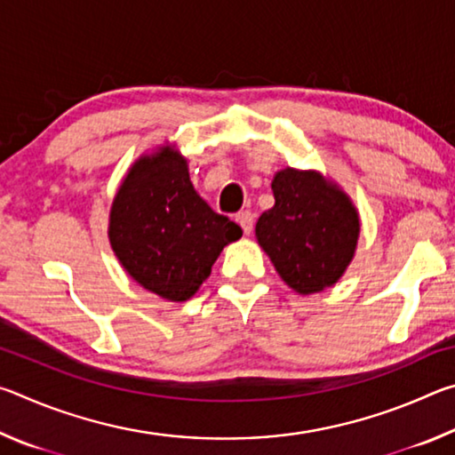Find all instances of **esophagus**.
Returning <instances> with one entry per match:
<instances>
[{
    "label": "esophagus",
    "instance_id": "1",
    "mask_svg": "<svg viewBox=\"0 0 455 455\" xmlns=\"http://www.w3.org/2000/svg\"><path fill=\"white\" fill-rule=\"evenodd\" d=\"M235 220L238 222V225H241L244 235H251V233H252V225H255V219H252V212H249V211L238 212Z\"/></svg>",
    "mask_w": 455,
    "mask_h": 455
}]
</instances>
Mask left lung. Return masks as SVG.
Instances as JSON below:
<instances>
[{
	"label": "left lung",
	"instance_id": "1",
	"mask_svg": "<svg viewBox=\"0 0 455 455\" xmlns=\"http://www.w3.org/2000/svg\"><path fill=\"white\" fill-rule=\"evenodd\" d=\"M271 188L275 206L260 214L255 233L276 273L303 295L335 284L357 246L355 206L317 172L284 168Z\"/></svg>",
	"mask_w": 455,
	"mask_h": 455
}]
</instances>
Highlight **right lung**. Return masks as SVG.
<instances>
[{"label":"right lung","instance_id":"obj_1","mask_svg":"<svg viewBox=\"0 0 455 455\" xmlns=\"http://www.w3.org/2000/svg\"><path fill=\"white\" fill-rule=\"evenodd\" d=\"M108 236L134 281L168 301H187L243 230L196 195L187 160L163 148L138 160L122 182Z\"/></svg>","mask_w":455,"mask_h":455}]
</instances>
